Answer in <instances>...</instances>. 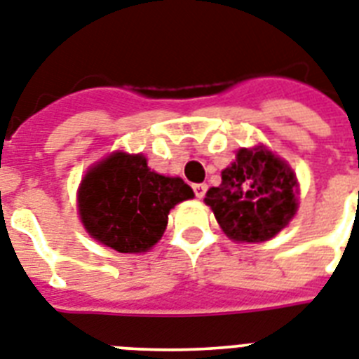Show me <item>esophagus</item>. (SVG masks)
<instances>
[{"label":"esophagus","mask_w":359,"mask_h":359,"mask_svg":"<svg viewBox=\"0 0 359 359\" xmlns=\"http://www.w3.org/2000/svg\"><path fill=\"white\" fill-rule=\"evenodd\" d=\"M206 189L208 186L206 184H194V194L197 198H203L204 195H206Z\"/></svg>","instance_id":"1"}]
</instances>
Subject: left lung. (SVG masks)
Returning a JSON list of instances; mask_svg holds the SVG:
<instances>
[{
    "label": "left lung",
    "mask_w": 359,
    "mask_h": 359,
    "mask_svg": "<svg viewBox=\"0 0 359 359\" xmlns=\"http://www.w3.org/2000/svg\"><path fill=\"white\" fill-rule=\"evenodd\" d=\"M204 203L226 236L239 243L272 239L297 212V179L290 165L264 146L239 149Z\"/></svg>",
    "instance_id": "obj_1"
}]
</instances>
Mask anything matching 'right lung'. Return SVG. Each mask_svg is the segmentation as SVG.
<instances>
[{
    "instance_id": "right-lung-1",
    "label": "right lung",
    "mask_w": 359,
    "mask_h": 359,
    "mask_svg": "<svg viewBox=\"0 0 359 359\" xmlns=\"http://www.w3.org/2000/svg\"><path fill=\"white\" fill-rule=\"evenodd\" d=\"M191 197L184 180L151 171L144 155L116 151L86 173L78 210L93 239L120 254H142L161 241L171 208Z\"/></svg>"
}]
</instances>
